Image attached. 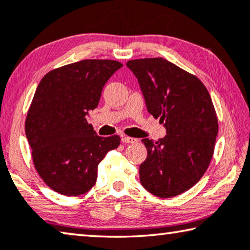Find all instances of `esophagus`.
Here are the masks:
<instances>
[{"label": "esophagus", "instance_id": "esophagus-1", "mask_svg": "<svg viewBox=\"0 0 250 250\" xmlns=\"http://www.w3.org/2000/svg\"><path fill=\"white\" fill-rule=\"evenodd\" d=\"M121 141L124 142V144H137L138 139H136V138H131V137H122Z\"/></svg>", "mask_w": 250, "mask_h": 250}]
</instances>
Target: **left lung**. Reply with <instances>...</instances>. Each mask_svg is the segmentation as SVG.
Listing matches in <instances>:
<instances>
[{
  "instance_id": "8db88e82",
  "label": "left lung",
  "mask_w": 250,
  "mask_h": 250,
  "mask_svg": "<svg viewBox=\"0 0 250 250\" xmlns=\"http://www.w3.org/2000/svg\"><path fill=\"white\" fill-rule=\"evenodd\" d=\"M126 66L139 82L148 112L167 134L142 139L148 156L140 182L152 195L171 198L193 187L213 154L218 120L210 94L199 79L162 58L131 60Z\"/></svg>"
}]
</instances>
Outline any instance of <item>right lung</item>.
Returning <instances> with one entry per match:
<instances>
[{"mask_svg": "<svg viewBox=\"0 0 250 250\" xmlns=\"http://www.w3.org/2000/svg\"><path fill=\"white\" fill-rule=\"evenodd\" d=\"M122 66L112 60H82L50 71L40 81L25 120L34 167L51 189L79 196L93 187L98 165L120 137L97 136L89 111Z\"/></svg>", "mask_w": 250, "mask_h": 250, "instance_id": "obj_1", "label": "right lung"}]
</instances>
